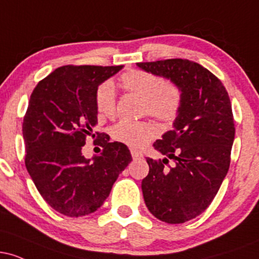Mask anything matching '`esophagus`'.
<instances>
[{
    "instance_id": "34e87169",
    "label": "esophagus",
    "mask_w": 259,
    "mask_h": 259,
    "mask_svg": "<svg viewBox=\"0 0 259 259\" xmlns=\"http://www.w3.org/2000/svg\"><path fill=\"white\" fill-rule=\"evenodd\" d=\"M130 152H132V157L134 159H138V158H141L142 157V154H141V152H139V151H136V150H134V148H132V150H130Z\"/></svg>"
}]
</instances>
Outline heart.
<instances>
[{
	"label": "heart",
	"instance_id": "obj_1",
	"mask_svg": "<svg viewBox=\"0 0 259 259\" xmlns=\"http://www.w3.org/2000/svg\"><path fill=\"white\" fill-rule=\"evenodd\" d=\"M123 90L141 97V113L163 124H170L183 106V89L170 79L141 69H130L119 78ZM97 112L113 118L117 111V94L111 81L102 82L96 91ZM113 139L133 148H142L156 136V127L148 120H120L112 129Z\"/></svg>",
	"mask_w": 259,
	"mask_h": 259
}]
</instances>
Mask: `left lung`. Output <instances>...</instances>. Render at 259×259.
<instances>
[{
  "mask_svg": "<svg viewBox=\"0 0 259 259\" xmlns=\"http://www.w3.org/2000/svg\"><path fill=\"white\" fill-rule=\"evenodd\" d=\"M138 65L183 89L174 129L153 144L167 158H147L150 171L141 184L148 210L159 221L181 224L207 209L230 167L231 102L221 80L194 61L171 58ZM168 158L175 162L171 167Z\"/></svg>",
  "mask_w": 259,
  "mask_h": 259,
  "instance_id": "left-lung-1",
  "label": "left lung"
}]
</instances>
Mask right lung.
<instances>
[{
  "mask_svg": "<svg viewBox=\"0 0 259 259\" xmlns=\"http://www.w3.org/2000/svg\"><path fill=\"white\" fill-rule=\"evenodd\" d=\"M123 65H63L38 81L23 120L25 167L37 191L68 217L94 213L132 162L121 142H109L97 123V88ZM88 136L104 147L92 161L81 153Z\"/></svg>",
  "mask_w": 259,
  "mask_h": 259,
  "instance_id": "right-lung-1",
  "label": "right lung"
}]
</instances>
